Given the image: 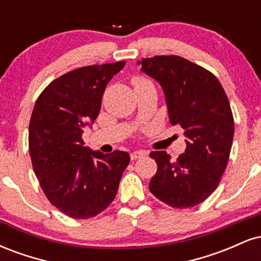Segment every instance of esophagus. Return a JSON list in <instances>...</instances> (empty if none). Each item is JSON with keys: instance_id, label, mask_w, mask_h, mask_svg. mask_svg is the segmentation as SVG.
<instances>
[{"instance_id": "obj_1", "label": "esophagus", "mask_w": 261, "mask_h": 261, "mask_svg": "<svg viewBox=\"0 0 261 261\" xmlns=\"http://www.w3.org/2000/svg\"><path fill=\"white\" fill-rule=\"evenodd\" d=\"M146 155V152L143 151H135L133 153L130 154L131 157V161H136V160H140V158H143Z\"/></svg>"}]
</instances>
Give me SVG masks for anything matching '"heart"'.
Masks as SVG:
<instances>
[{
    "label": "heart",
    "instance_id": "1",
    "mask_svg": "<svg viewBox=\"0 0 261 261\" xmlns=\"http://www.w3.org/2000/svg\"><path fill=\"white\" fill-rule=\"evenodd\" d=\"M143 82H149V81L145 80V79H141V77H137V79L134 80V85H139V83H143Z\"/></svg>",
    "mask_w": 261,
    "mask_h": 261
}]
</instances>
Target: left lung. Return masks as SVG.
<instances>
[{"label": "left lung", "instance_id": "left-lung-1", "mask_svg": "<svg viewBox=\"0 0 261 261\" xmlns=\"http://www.w3.org/2000/svg\"><path fill=\"white\" fill-rule=\"evenodd\" d=\"M137 62L160 82L170 124L180 125L187 137L185 153L176 161L166 151L149 153L158 167L149 191L172 207H194L216 190L228 163L234 134L228 98L214 73L180 56Z\"/></svg>", "mask_w": 261, "mask_h": 261}]
</instances>
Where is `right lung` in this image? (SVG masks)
Returning a JSON list of instances; mask_svg holds the SVG:
<instances>
[{"label": "right lung", "instance_id": "obj_1", "mask_svg": "<svg viewBox=\"0 0 261 261\" xmlns=\"http://www.w3.org/2000/svg\"><path fill=\"white\" fill-rule=\"evenodd\" d=\"M126 62L85 66L54 80L38 97L29 122V153L45 196L66 216L91 218L115 199L127 152L85 147L109 81Z\"/></svg>", "mask_w": 261, "mask_h": 261}]
</instances>
